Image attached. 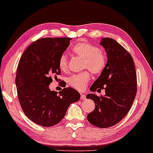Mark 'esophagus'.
I'll list each match as a JSON object with an SVG mask.
<instances>
[{
	"mask_svg": "<svg viewBox=\"0 0 153 153\" xmlns=\"http://www.w3.org/2000/svg\"><path fill=\"white\" fill-rule=\"evenodd\" d=\"M85 96L84 94H82V93H80V100H85Z\"/></svg>",
	"mask_w": 153,
	"mask_h": 153,
	"instance_id": "1",
	"label": "esophagus"
}]
</instances>
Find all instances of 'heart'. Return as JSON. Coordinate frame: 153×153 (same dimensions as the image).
<instances>
[{"label": "heart", "mask_w": 153, "mask_h": 153, "mask_svg": "<svg viewBox=\"0 0 153 153\" xmlns=\"http://www.w3.org/2000/svg\"><path fill=\"white\" fill-rule=\"evenodd\" d=\"M72 50L76 55L83 59L82 69H88L93 74L100 75L106 68L107 65L106 54L99 50L97 47L87 42H80L76 44ZM58 64L62 71H68V59L65 53L61 54ZM91 78L90 72L84 71L69 77L68 78V82L73 88L78 91H83L91 80Z\"/></svg>", "instance_id": "obj_1"}]
</instances>
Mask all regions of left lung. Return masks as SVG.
<instances>
[{"instance_id":"obj_1","label":"left lung","mask_w":153,"mask_h":153,"mask_svg":"<svg viewBox=\"0 0 153 153\" xmlns=\"http://www.w3.org/2000/svg\"><path fill=\"white\" fill-rule=\"evenodd\" d=\"M106 50L108 61L105 70L91 87L96 92L105 90V96L87 95L94 101L95 109L87 116L91 124L108 128L122 120L131 109L137 94V73L132 57L120 44L111 38L101 43Z\"/></svg>"}]
</instances>
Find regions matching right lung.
Returning a JSON list of instances; mask_svg holds the SVG:
<instances>
[{
  "label": "right lung",
  "mask_w": 153,
  "mask_h": 153,
  "mask_svg": "<svg viewBox=\"0 0 153 153\" xmlns=\"http://www.w3.org/2000/svg\"><path fill=\"white\" fill-rule=\"evenodd\" d=\"M71 39H39L26 48L19 60L16 75L17 96L24 113L38 125L58 124L70 104L80 99L79 93L71 87L64 88L58 94L49 88L52 77L61 74L59 58Z\"/></svg>",
  "instance_id": "1"
}]
</instances>
